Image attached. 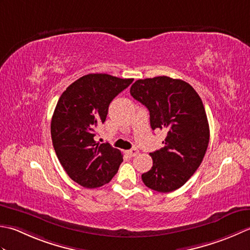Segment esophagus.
Returning <instances> with one entry per match:
<instances>
[{"instance_id":"obj_1","label":"esophagus","mask_w":250,"mask_h":250,"mask_svg":"<svg viewBox=\"0 0 250 250\" xmlns=\"http://www.w3.org/2000/svg\"><path fill=\"white\" fill-rule=\"evenodd\" d=\"M126 153L128 154L129 156H131V157H134V156H136L137 154L139 153V151L137 150V149H130V150H127L126 151Z\"/></svg>"}]
</instances>
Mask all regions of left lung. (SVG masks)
Listing matches in <instances>:
<instances>
[{"mask_svg": "<svg viewBox=\"0 0 250 250\" xmlns=\"http://www.w3.org/2000/svg\"><path fill=\"white\" fill-rule=\"evenodd\" d=\"M130 95L149 110L151 128L167 131L164 146L150 153L153 166L142 181L161 193L179 189L201 165L209 142L201 97L189 83L168 76L136 81Z\"/></svg>", "mask_w": 250, "mask_h": 250, "instance_id": "1", "label": "left lung"}]
</instances>
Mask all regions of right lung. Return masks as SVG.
<instances>
[{
	"label": "right lung",
	"instance_id": "1",
	"mask_svg": "<svg viewBox=\"0 0 250 250\" xmlns=\"http://www.w3.org/2000/svg\"><path fill=\"white\" fill-rule=\"evenodd\" d=\"M134 79L104 73L84 75L68 86L56 105L50 132L60 164L68 176L87 189L103 187L118 172L123 155L109 144L96 142L109 104Z\"/></svg>",
	"mask_w": 250,
	"mask_h": 250
}]
</instances>
